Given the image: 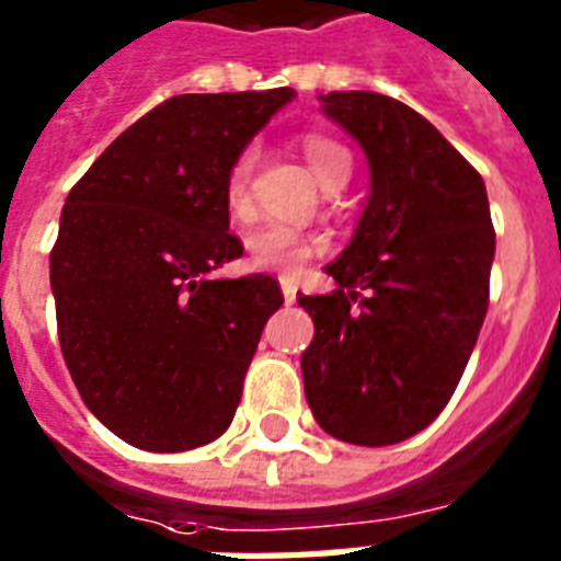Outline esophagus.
<instances>
[{
  "mask_svg": "<svg viewBox=\"0 0 561 561\" xmlns=\"http://www.w3.org/2000/svg\"><path fill=\"white\" fill-rule=\"evenodd\" d=\"M279 285H282V297H285V302L290 306V302L297 299V282L290 279V276H282Z\"/></svg>",
  "mask_w": 561,
  "mask_h": 561,
  "instance_id": "34e87169",
  "label": "esophagus"
}]
</instances>
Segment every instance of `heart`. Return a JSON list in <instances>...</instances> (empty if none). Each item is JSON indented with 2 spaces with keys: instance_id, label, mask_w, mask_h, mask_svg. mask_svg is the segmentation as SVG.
<instances>
[{
  "instance_id": "heart-1",
  "label": "heart",
  "mask_w": 561,
  "mask_h": 561,
  "mask_svg": "<svg viewBox=\"0 0 561 561\" xmlns=\"http://www.w3.org/2000/svg\"><path fill=\"white\" fill-rule=\"evenodd\" d=\"M302 153H306V162L311 165V171L317 174L320 183L337 178V174H350L352 171V157L350 151L337 145L329 136L308 134L302 139ZM250 171H253V151H244L232 162V169L227 174V203L232 209H241L250 197ZM317 250L314 238L302 236L297 229L285 227V224H264V227L253 229L247 236V253H250V262L255 267H264V271H282L294 273L297 267H302V262H308Z\"/></svg>"
}]
</instances>
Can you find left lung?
<instances>
[{
  "label": "left lung",
  "instance_id": "left-lung-1",
  "mask_svg": "<svg viewBox=\"0 0 561 561\" xmlns=\"http://www.w3.org/2000/svg\"><path fill=\"white\" fill-rule=\"evenodd\" d=\"M360 145L369 197L325 273L302 381L317 425L352 445L419 434L451 399L489 306L495 229L483 178L416 110L367 90L317 95Z\"/></svg>",
  "mask_w": 561,
  "mask_h": 561
}]
</instances>
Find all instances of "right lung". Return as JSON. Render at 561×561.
Wrapping results in <instances>:
<instances>
[{"label":"right lung","mask_w":561,"mask_h":561,"mask_svg":"<svg viewBox=\"0 0 561 561\" xmlns=\"http://www.w3.org/2000/svg\"><path fill=\"white\" fill-rule=\"evenodd\" d=\"M294 99L290 87L174 95L66 197L48 264L60 350L92 416L136 448L188 451L236 416L282 290L264 273L211 279L244 253L224 188Z\"/></svg>","instance_id":"1"}]
</instances>
